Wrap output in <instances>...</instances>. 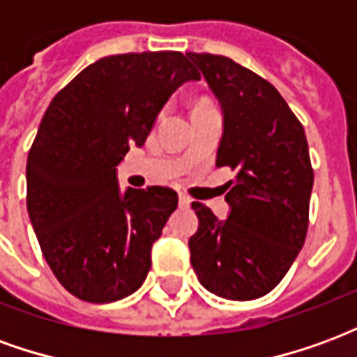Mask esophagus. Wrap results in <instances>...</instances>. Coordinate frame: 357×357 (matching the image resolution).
Wrapping results in <instances>:
<instances>
[{
    "instance_id": "esophagus-1",
    "label": "esophagus",
    "mask_w": 357,
    "mask_h": 357,
    "mask_svg": "<svg viewBox=\"0 0 357 357\" xmlns=\"http://www.w3.org/2000/svg\"><path fill=\"white\" fill-rule=\"evenodd\" d=\"M179 206H181V208H189V206H191V199H189L187 195L179 193Z\"/></svg>"
}]
</instances>
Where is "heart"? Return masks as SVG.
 Here are the masks:
<instances>
[{
    "instance_id": "obj_1",
    "label": "heart",
    "mask_w": 357,
    "mask_h": 357,
    "mask_svg": "<svg viewBox=\"0 0 357 357\" xmlns=\"http://www.w3.org/2000/svg\"><path fill=\"white\" fill-rule=\"evenodd\" d=\"M199 105H206V102H199Z\"/></svg>"
}]
</instances>
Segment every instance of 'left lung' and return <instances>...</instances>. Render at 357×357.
Here are the masks:
<instances>
[{
	"mask_svg": "<svg viewBox=\"0 0 357 357\" xmlns=\"http://www.w3.org/2000/svg\"><path fill=\"white\" fill-rule=\"evenodd\" d=\"M222 107L216 166H229V216L218 220L193 202L199 229L189 239L191 266L206 291L255 300L273 291L307 233L314 170L298 118L281 93L229 57L187 53Z\"/></svg>",
	"mask_w": 357,
	"mask_h": 357,
	"instance_id": "8db88e82",
	"label": "left lung"
}]
</instances>
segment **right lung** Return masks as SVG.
Instances as JSON below:
<instances>
[{
    "mask_svg": "<svg viewBox=\"0 0 357 357\" xmlns=\"http://www.w3.org/2000/svg\"><path fill=\"white\" fill-rule=\"evenodd\" d=\"M179 51L110 55L84 68L45 110L26 160V206L43 258L76 298L107 304L139 289L151 248L178 208L170 187L120 191L116 166L141 147L185 82Z\"/></svg>",
    "mask_w": 357,
    "mask_h": 357,
    "instance_id": "add662e5",
    "label": "right lung"
}]
</instances>
